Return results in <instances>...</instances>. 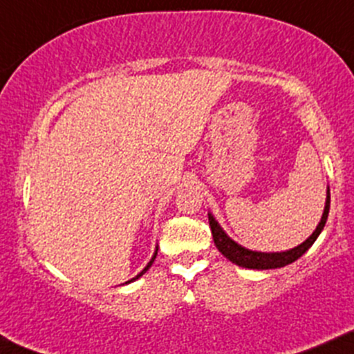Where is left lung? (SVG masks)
Wrapping results in <instances>:
<instances>
[{"mask_svg":"<svg viewBox=\"0 0 354 354\" xmlns=\"http://www.w3.org/2000/svg\"><path fill=\"white\" fill-rule=\"evenodd\" d=\"M329 207H330V192L327 190V200H326V209H324L322 219H320L319 226L313 231L312 236L306 241H303L301 245L296 246V248L288 250V252L281 253H262V252H252V250H246L243 246L234 243L223 230H221L219 224L216 223L212 216L209 214V224L210 231H212L214 243H216L217 250L226 257L227 260H231L233 263L240 267H246V269H277V267H284L288 263H292L295 260H298L306 250L310 248L315 240L319 238V234L322 233L324 226L327 223V216H329Z\"/></svg>","mask_w":354,"mask_h":354,"instance_id":"8db88e82","label":"left lung"}]
</instances>
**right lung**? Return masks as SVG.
I'll list each match as a JSON object with an SVG mask.
<instances>
[{
    "instance_id": "right-lung-1",
    "label": "right lung",
    "mask_w": 354,
    "mask_h": 354,
    "mask_svg": "<svg viewBox=\"0 0 354 354\" xmlns=\"http://www.w3.org/2000/svg\"><path fill=\"white\" fill-rule=\"evenodd\" d=\"M156 255H157V252L154 253V257H152V260H151V262H149V263H147V267H145V269H144V270H142V272H140V274H138V276H137V277H133V279H131V281L138 279V277H140V276H142V274H145V272H147V270H149V267H151V266H152V262H154V260H156ZM128 283H130V281H128Z\"/></svg>"
}]
</instances>
